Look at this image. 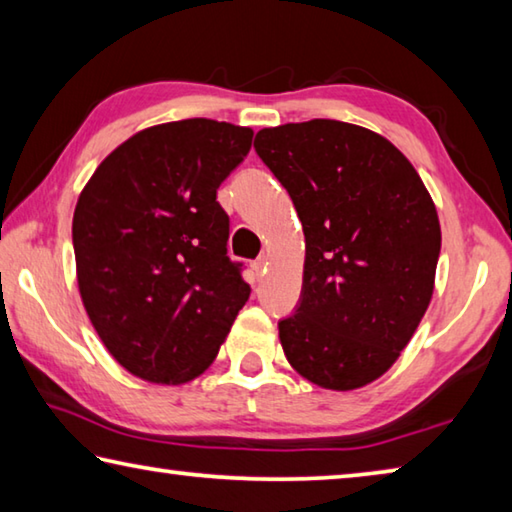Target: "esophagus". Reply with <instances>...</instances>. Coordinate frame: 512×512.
Returning a JSON list of instances; mask_svg holds the SVG:
<instances>
[{
  "label": "esophagus",
  "instance_id": "1",
  "mask_svg": "<svg viewBox=\"0 0 512 512\" xmlns=\"http://www.w3.org/2000/svg\"><path fill=\"white\" fill-rule=\"evenodd\" d=\"M266 266H268V257H266V255L257 257L255 262L250 264V268H253V271H255V275H257V277H262V275L266 273Z\"/></svg>",
  "mask_w": 512,
  "mask_h": 512
}]
</instances>
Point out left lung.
I'll use <instances>...</instances> for the list:
<instances>
[{"label":"left lung","instance_id":"left-lung-1","mask_svg":"<svg viewBox=\"0 0 512 512\" xmlns=\"http://www.w3.org/2000/svg\"><path fill=\"white\" fill-rule=\"evenodd\" d=\"M255 151L305 230L298 307L277 323L284 354L323 388L366 386L393 366L429 307L436 205L386 137L345 121L264 128Z\"/></svg>","mask_w":512,"mask_h":512}]
</instances>
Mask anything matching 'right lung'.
Returning a JSON list of instances; mask_svg holds the SVG:
<instances>
[{
  "label": "right lung",
  "mask_w": 512,
  "mask_h": 512,
  "mask_svg": "<svg viewBox=\"0 0 512 512\" xmlns=\"http://www.w3.org/2000/svg\"><path fill=\"white\" fill-rule=\"evenodd\" d=\"M253 131L214 119L146 128L94 171L72 241L85 311L128 372L185 384L210 366L250 296L228 257L230 219L216 189Z\"/></svg>",
  "instance_id": "add662e5"
}]
</instances>
